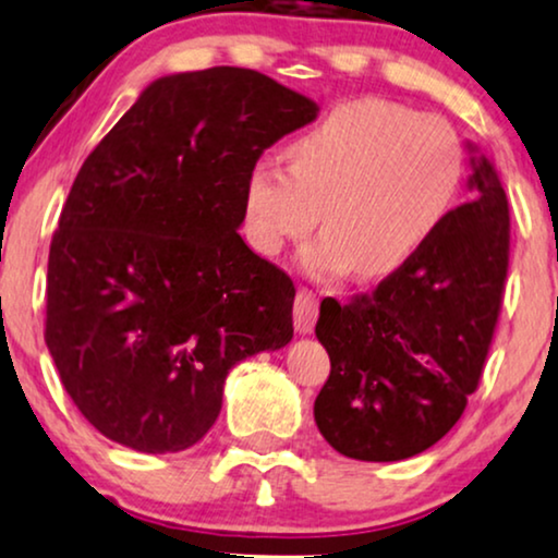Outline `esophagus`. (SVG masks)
Instances as JSON below:
<instances>
[{"label":"esophagus","instance_id":"obj_1","mask_svg":"<svg viewBox=\"0 0 558 558\" xmlns=\"http://www.w3.org/2000/svg\"><path fill=\"white\" fill-rule=\"evenodd\" d=\"M316 316H319V295L308 291V288H299V293H295V303H293L295 331L308 335V331L314 329Z\"/></svg>","mask_w":558,"mask_h":558}]
</instances>
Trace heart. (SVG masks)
<instances>
[{
	"mask_svg": "<svg viewBox=\"0 0 558 558\" xmlns=\"http://www.w3.org/2000/svg\"><path fill=\"white\" fill-rule=\"evenodd\" d=\"M288 167L257 159L244 182L252 250L278 257L319 223L303 263L316 275L384 278L446 221L463 178V141L442 116L384 97L331 108L288 144Z\"/></svg>",
	"mask_w": 558,
	"mask_h": 558,
	"instance_id": "b5f03b06",
	"label": "heart"
}]
</instances>
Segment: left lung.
<instances>
[{
	"mask_svg": "<svg viewBox=\"0 0 558 558\" xmlns=\"http://www.w3.org/2000/svg\"><path fill=\"white\" fill-rule=\"evenodd\" d=\"M466 146L471 201L376 293L322 301L316 340L331 371L314 420L355 461H404L435 446L482 378L510 259V210L495 165Z\"/></svg>",
	"mask_w": 558,
	"mask_h": 558,
	"instance_id": "8db88e82",
	"label": "left lung"
}]
</instances>
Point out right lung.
Segmentation results:
<instances>
[{
	"instance_id": "add662e5",
	"label": "right lung",
	"mask_w": 558,
	"mask_h": 558,
	"mask_svg": "<svg viewBox=\"0 0 558 558\" xmlns=\"http://www.w3.org/2000/svg\"><path fill=\"white\" fill-rule=\"evenodd\" d=\"M316 112L252 69L169 74L84 159L48 255L46 344L112 442L195 446L229 371L293 340V280L236 229L250 167Z\"/></svg>"
}]
</instances>
